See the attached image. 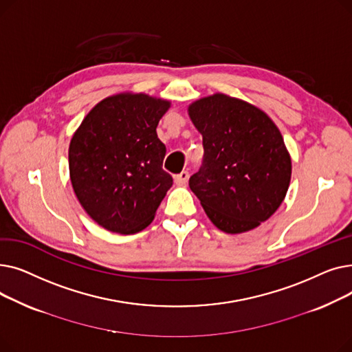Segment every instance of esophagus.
Listing matches in <instances>:
<instances>
[{
    "instance_id": "34e87169",
    "label": "esophagus",
    "mask_w": 352,
    "mask_h": 352,
    "mask_svg": "<svg viewBox=\"0 0 352 352\" xmlns=\"http://www.w3.org/2000/svg\"><path fill=\"white\" fill-rule=\"evenodd\" d=\"M188 178H190L188 171H182V173H179L178 175L174 177V181H175L177 186H186V184L188 182Z\"/></svg>"
}]
</instances>
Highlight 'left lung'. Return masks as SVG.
<instances>
[{
  "label": "left lung",
  "mask_w": 352,
  "mask_h": 352,
  "mask_svg": "<svg viewBox=\"0 0 352 352\" xmlns=\"http://www.w3.org/2000/svg\"><path fill=\"white\" fill-rule=\"evenodd\" d=\"M188 116L204 145L190 188L211 223L227 234L261 226L283 204L291 181L278 126L263 109L221 92L190 104Z\"/></svg>",
  "instance_id": "left-lung-1"
}]
</instances>
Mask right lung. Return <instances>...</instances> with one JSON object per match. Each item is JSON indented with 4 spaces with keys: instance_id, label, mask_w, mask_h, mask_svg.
<instances>
[{
    "instance_id": "obj_1",
    "label": "right lung",
    "mask_w": 352,
    "mask_h": 352,
    "mask_svg": "<svg viewBox=\"0 0 352 352\" xmlns=\"http://www.w3.org/2000/svg\"><path fill=\"white\" fill-rule=\"evenodd\" d=\"M171 102L144 92L100 101L74 133L68 165L72 190L102 228L135 234L153 223L173 186L162 170L165 145L157 125Z\"/></svg>"
}]
</instances>
